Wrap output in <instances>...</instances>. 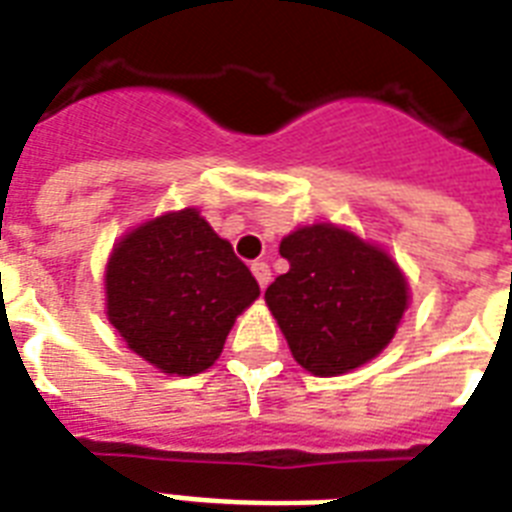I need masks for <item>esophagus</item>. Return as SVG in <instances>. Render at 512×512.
<instances>
[{
  "label": "esophagus",
  "mask_w": 512,
  "mask_h": 512,
  "mask_svg": "<svg viewBox=\"0 0 512 512\" xmlns=\"http://www.w3.org/2000/svg\"><path fill=\"white\" fill-rule=\"evenodd\" d=\"M252 273H255V279H257V284H260V289H265L268 284H271V265L263 263V260L252 263Z\"/></svg>",
  "instance_id": "esophagus-1"
}]
</instances>
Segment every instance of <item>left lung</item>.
Segmentation results:
<instances>
[{"label":"left lung","instance_id":"8db88e82","mask_svg":"<svg viewBox=\"0 0 512 512\" xmlns=\"http://www.w3.org/2000/svg\"><path fill=\"white\" fill-rule=\"evenodd\" d=\"M289 271L265 289L292 356L319 377L372 361L409 305V284L390 255L332 223L297 228L281 239Z\"/></svg>","mask_w":512,"mask_h":512}]
</instances>
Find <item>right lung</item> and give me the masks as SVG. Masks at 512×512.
Instances as JSON below:
<instances>
[{
	"mask_svg": "<svg viewBox=\"0 0 512 512\" xmlns=\"http://www.w3.org/2000/svg\"><path fill=\"white\" fill-rule=\"evenodd\" d=\"M257 295L247 265L191 207L138 225L106 265L108 321L140 358L180 377L215 364Z\"/></svg>",
	"mask_w": 512,
	"mask_h": 512,
	"instance_id": "right-lung-1",
	"label": "right lung"
}]
</instances>
